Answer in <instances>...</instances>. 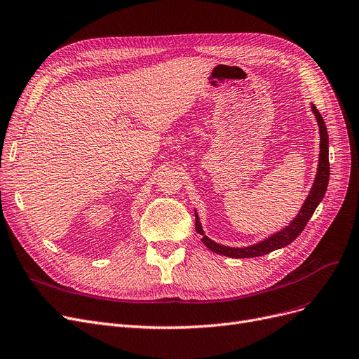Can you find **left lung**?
Returning a JSON list of instances; mask_svg holds the SVG:
<instances>
[{"instance_id":"left-lung-1","label":"left lung","mask_w":359,"mask_h":359,"mask_svg":"<svg viewBox=\"0 0 359 359\" xmlns=\"http://www.w3.org/2000/svg\"><path fill=\"white\" fill-rule=\"evenodd\" d=\"M312 111L315 114V118L318 119V126H320V135H321V151H320V164H318V171H316V177L313 182V187L311 189V194L308 195L306 201L302 205V210L299 211V215L296 219L291 222L288 226H285L283 231L276 232L275 235L269 236L268 240H264L259 244L250 245L245 248H232V247H224L220 245L215 241H211L208 236L204 235V231L201 228L200 219H198L195 213V229L200 233L203 238L201 241L204 243L205 247H208L211 251H215L217 255L222 256H228V257H235V259H248V257H257L268 255L273 250L283 248L288 244L293 243L296 238L302 233V231L306 226L309 219L312 217L313 211L316 210L318 204L323 201V198L325 195L327 187H328V177H330V163H328V135H327V127L321 114L318 112L316 106L312 104Z\"/></svg>"}]
</instances>
